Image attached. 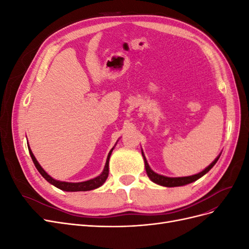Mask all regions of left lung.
<instances>
[{
	"label": "left lung",
	"mask_w": 249,
	"mask_h": 249,
	"mask_svg": "<svg viewBox=\"0 0 249 249\" xmlns=\"http://www.w3.org/2000/svg\"><path fill=\"white\" fill-rule=\"evenodd\" d=\"M221 155V154H220ZM220 155L218 156L216 159L211 163L209 166L203 169L201 172L197 173V175H194V176H190V177H180V178H168V177H164V176H161V175H158V173H156L155 171L152 170V168L149 167V165L145 159V156L144 154H143L142 152V157L143 159H144V165H145V170H146V173L148 178L153 180L154 183L158 184V185H161V186H165V187H178V186H184V185H187V184H190L192 182H195V180L200 178L202 176H205L206 173L212 168L214 165L216 164V162L218 161V159H219Z\"/></svg>",
	"instance_id": "left-lung-1"
}]
</instances>
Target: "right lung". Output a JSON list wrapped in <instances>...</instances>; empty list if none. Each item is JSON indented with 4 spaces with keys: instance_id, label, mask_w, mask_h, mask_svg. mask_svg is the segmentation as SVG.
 Here are the masks:
<instances>
[{
    "instance_id": "1",
    "label": "right lung",
    "mask_w": 249,
    "mask_h": 249,
    "mask_svg": "<svg viewBox=\"0 0 249 249\" xmlns=\"http://www.w3.org/2000/svg\"><path fill=\"white\" fill-rule=\"evenodd\" d=\"M114 148V147H113ZM113 148L110 150V153L108 154V157H107V161H106V164H105V167H104V170L103 172L101 173V175L99 177H96L94 178H91L89 180H85V182H81V183H70V182H61V180H57V179H54L52 177H50L48 173L43 170V168L40 166L39 163L37 162L36 158L34 157L33 153L31 148L29 147V153H30V156H31L32 158V161L35 165V167L37 168V170L39 171L40 175L46 178L48 182L52 185H54L55 187L59 188V189H61L63 191H69V192H76V191H89V190H93V189H96V188L101 187L105 182H106V179L108 178V175H109V160H110V156L112 154V150Z\"/></svg>"
}]
</instances>
